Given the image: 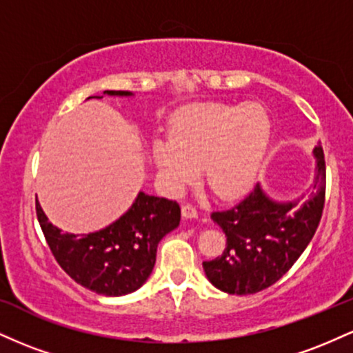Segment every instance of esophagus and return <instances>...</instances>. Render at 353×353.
I'll return each instance as SVG.
<instances>
[{
  "instance_id": "1",
  "label": "esophagus",
  "mask_w": 353,
  "mask_h": 353,
  "mask_svg": "<svg viewBox=\"0 0 353 353\" xmlns=\"http://www.w3.org/2000/svg\"><path fill=\"white\" fill-rule=\"evenodd\" d=\"M182 217H184V219H194V217H197V210H196V208H194V205H190V204H184V205H182Z\"/></svg>"
}]
</instances>
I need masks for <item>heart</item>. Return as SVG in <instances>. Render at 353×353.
I'll list each match as a JSON object with an SVG mask.
<instances>
[{
	"mask_svg": "<svg viewBox=\"0 0 353 353\" xmlns=\"http://www.w3.org/2000/svg\"><path fill=\"white\" fill-rule=\"evenodd\" d=\"M270 134V117L261 104H197L172 117L169 141L154 143L152 159L169 192H179L202 168L217 197L236 199L257 179Z\"/></svg>",
	"mask_w": 353,
	"mask_h": 353,
	"instance_id": "1",
	"label": "heart"
}]
</instances>
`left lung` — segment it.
<instances>
[{
  "label": "left lung",
  "mask_w": 353,
  "mask_h": 353,
  "mask_svg": "<svg viewBox=\"0 0 353 353\" xmlns=\"http://www.w3.org/2000/svg\"><path fill=\"white\" fill-rule=\"evenodd\" d=\"M315 181L309 194L289 202L270 199L255 188L230 209L212 212L228 237L224 252L202 262L209 282L236 295L261 292L282 277L314 237L325 204V159L314 149Z\"/></svg>",
  "instance_id": "left-lung-1"
}]
</instances>
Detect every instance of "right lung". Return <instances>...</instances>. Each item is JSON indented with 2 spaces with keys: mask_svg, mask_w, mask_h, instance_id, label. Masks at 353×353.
<instances>
[{
  "mask_svg": "<svg viewBox=\"0 0 353 353\" xmlns=\"http://www.w3.org/2000/svg\"><path fill=\"white\" fill-rule=\"evenodd\" d=\"M108 96H132L129 91H104ZM89 99V98H88ZM36 216L52 255L74 282L108 297L131 294L151 275L157 244L179 225L176 201L137 194L136 201L116 222L98 232H61L48 221L36 199Z\"/></svg>",
  "mask_w": 353,
  "mask_h": 353,
  "instance_id": "right-lung-1",
  "label": "right lung"
}]
</instances>
